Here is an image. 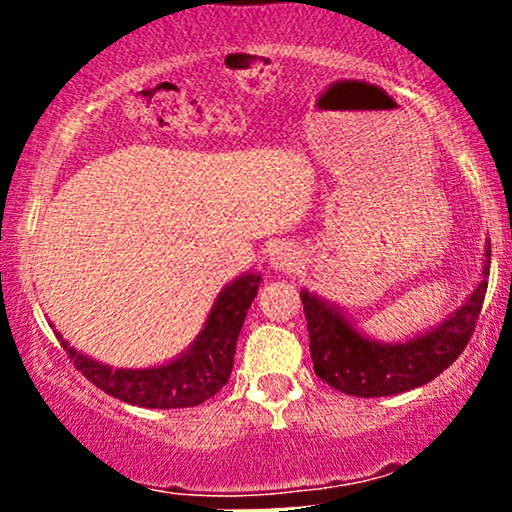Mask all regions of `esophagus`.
Wrapping results in <instances>:
<instances>
[{"label":"esophagus","mask_w":512,"mask_h":512,"mask_svg":"<svg viewBox=\"0 0 512 512\" xmlns=\"http://www.w3.org/2000/svg\"><path fill=\"white\" fill-rule=\"evenodd\" d=\"M301 257H303L301 250H298L293 243H279L272 250L269 262H272V267L276 269V272H293V269L303 262Z\"/></svg>","instance_id":"1"}]
</instances>
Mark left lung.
<instances>
[{
	"mask_svg": "<svg viewBox=\"0 0 512 512\" xmlns=\"http://www.w3.org/2000/svg\"><path fill=\"white\" fill-rule=\"evenodd\" d=\"M489 267L491 243H486L481 281L462 308L440 322L436 330L395 344L363 337L334 305L301 291L315 373L334 390L351 397L399 395L431 383L452 366L472 337L489 286Z\"/></svg>",
	"mask_w": 512,
	"mask_h": 512,
	"instance_id": "8db88e82",
	"label": "left lung"
}]
</instances>
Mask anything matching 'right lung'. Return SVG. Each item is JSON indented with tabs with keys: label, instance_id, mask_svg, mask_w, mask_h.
<instances>
[{
	"label": "right lung",
	"instance_id": "obj_1",
	"mask_svg": "<svg viewBox=\"0 0 512 512\" xmlns=\"http://www.w3.org/2000/svg\"><path fill=\"white\" fill-rule=\"evenodd\" d=\"M260 281V274H243L231 281L216 298L195 344L163 366L142 370L110 368L96 358L79 354L67 339H62V334H57V339L72 358L74 368L110 397L146 409L197 407L214 397L231 378L240 327L250 303L255 301Z\"/></svg>",
	"mask_w": 512,
	"mask_h": 512
}]
</instances>
